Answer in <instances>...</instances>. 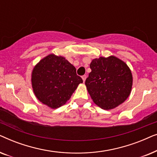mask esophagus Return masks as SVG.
Segmentation results:
<instances>
[{"instance_id":"obj_1","label":"esophagus","mask_w":157,"mask_h":157,"mask_svg":"<svg viewBox=\"0 0 157 157\" xmlns=\"http://www.w3.org/2000/svg\"><path fill=\"white\" fill-rule=\"evenodd\" d=\"M86 78V75H83V76H82V79H83V82H85Z\"/></svg>"}]
</instances>
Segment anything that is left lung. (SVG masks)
<instances>
[{"instance_id":"obj_1","label":"left lung","mask_w":157,"mask_h":157,"mask_svg":"<svg viewBox=\"0 0 157 157\" xmlns=\"http://www.w3.org/2000/svg\"><path fill=\"white\" fill-rule=\"evenodd\" d=\"M85 84L93 101L104 110L114 109L130 95L133 78L123 61L111 56L92 60Z\"/></svg>"}]
</instances>
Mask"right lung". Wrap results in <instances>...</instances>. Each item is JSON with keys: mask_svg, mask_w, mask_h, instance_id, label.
Here are the masks:
<instances>
[{"mask_svg": "<svg viewBox=\"0 0 157 157\" xmlns=\"http://www.w3.org/2000/svg\"><path fill=\"white\" fill-rule=\"evenodd\" d=\"M31 83L36 98L50 108L57 109L70 99L83 80L65 58L50 54L34 67Z\"/></svg>", "mask_w": 157, "mask_h": 157, "instance_id": "right-lung-1", "label": "right lung"}]
</instances>
